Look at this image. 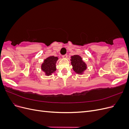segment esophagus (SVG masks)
I'll return each instance as SVG.
<instances>
[{
    "instance_id": "34e87169",
    "label": "esophagus",
    "mask_w": 129,
    "mask_h": 129,
    "mask_svg": "<svg viewBox=\"0 0 129 129\" xmlns=\"http://www.w3.org/2000/svg\"><path fill=\"white\" fill-rule=\"evenodd\" d=\"M62 57H63V58H67V57H68V55H67V54H65V55H62Z\"/></svg>"
}]
</instances>
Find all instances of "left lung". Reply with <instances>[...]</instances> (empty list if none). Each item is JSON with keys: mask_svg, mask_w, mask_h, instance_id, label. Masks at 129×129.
<instances>
[{"mask_svg": "<svg viewBox=\"0 0 129 129\" xmlns=\"http://www.w3.org/2000/svg\"><path fill=\"white\" fill-rule=\"evenodd\" d=\"M71 61L74 71L78 74H82L87 68V64L82 60V58L79 55L72 56Z\"/></svg>", "mask_w": 129, "mask_h": 129, "instance_id": "left-lung-1", "label": "left lung"}]
</instances>
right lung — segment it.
Segmentation results:
<instances>
[{"instance_id":"1","label":"right lung","mask_w":129,"mask_h":129,"mask_svg":"<svg viewBox=\"0 0 129 129\" xmlns=\"http://www.w3.org/2000/svg\"><path fill=\"white\" fill-rule=\"evenodd\" d=\"M58 60L57 56H50L48 57L41 64V69L47 76L51 75L52 74L56 71V63Z\"/></svg>"}]
</instances>
